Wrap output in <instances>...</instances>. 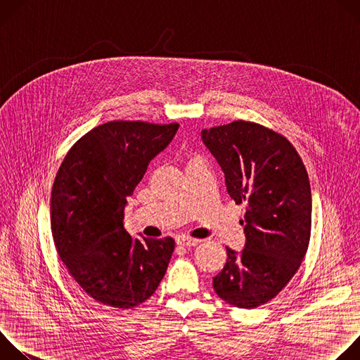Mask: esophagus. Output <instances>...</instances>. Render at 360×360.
<instances>
[{"label": "esophagus", "instance_id": "34e87169", "mask_svg": "<svg viewBox=\"0 0 360 360\" xmlns=\"http://www.w3.org/2000/svg\"><path fill=\"white\" fill-rule=\"evenodd\" d=\"M176 243L182 245V246H186V248H193V246L199 245L200 240L199 239H193V238H188V236H181V238H178Z\"/></svg>", "mask_w": 360, "mask_h": 360}]
</instances>
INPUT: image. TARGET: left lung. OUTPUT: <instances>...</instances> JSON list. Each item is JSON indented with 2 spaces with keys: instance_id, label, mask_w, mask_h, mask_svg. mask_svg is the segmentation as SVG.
<instances>
[{
  "instance_id": "8db88e82",
  "label": "left lung",
  "mask_w": 360,
  "mask_h": 360,
  "mask_svg": "<svg viewBox=\"0 0 360 360\" xmlns=\"http://www.w3.org/2000/svg\"><path fill=\"white\" fill-rule=\"evenodd\" d=\"M225 174L229 196L246 203L240 253L214 278L221 299L242 309L272 300L297 272L311 239L312 193L306 168L282 134L250 121L202 131Z\"/></svg>"
}]
</instances>
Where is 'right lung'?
I'll list each match as a JSON object with an SVG mask.
<instances>
[{"label": "right lung", "instance_id": "right-lung-1", "mask_svg": "<svg viewBox=\"0 0 360 360\" xmlns=\"http://www.w3.org/2000/svg\"><path fill=\"white\" fill-rule=\"evenodd\" d=\"M178 124L110 121L81 136L51 193V231L63 264L82 290L115 309L145 302L162 281L172 238H135L124 226L127 198Z\"/></svg>", "mask_w": 360, "mask_h": 360}]
</instances>
